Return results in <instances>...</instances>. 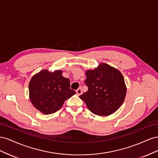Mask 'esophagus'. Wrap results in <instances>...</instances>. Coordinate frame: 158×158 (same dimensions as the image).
<instances>
[{"mask_svg": "<svg viewBox=\"0 0 158 158\" xmlns=\"http://www.w3.org/2000/svg\"><path fill=\"white\" fill-rule=\"evenodd\" d=\"M76 94H77L78 95H80L82 94V90L81 89V88H78L77 90H76Z\"/></svg>", "mask_w": 158, "mask_h": 158, "instance_id": "obj_1", "label": "esophagus"}]
</instances>
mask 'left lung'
Masks as SVG:
<instances>
[{
  "label": "left lung",
  "mask_w": 158,
  "mask_h": 158,
  "mask_svg": "<svg viewBox=\"0 0 158 158\" xmlns=\"http://www.w3.org/2000/svg\"><path fill=\"white\" fill-rule=\"evenodd\" d=\"M86 92L80 95L91 112L108 116L121 106L125 99L127 87L123 76L117 69L100 63L94 70L85 72Z\"/></svg>",
  "instance_id": "1"
}]
</instances>
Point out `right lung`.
Here are the masks:
<instances>
[{
  "label": "right lung",
  "mask_w": 158,
  "mask_h": 158,
  "mask_svg": "<svg viewBox=\"0 0 158 158\" xmlns=\"http://www.w3.org/2000/svg\"><path fill=\"white\" fill-rule=\"evenodd\" d=\"M62 70L51 73L43 70L35 74L29 83L30 99L32 104L42 113H54L63 106L66 99L76 92L70 88L69 78L62 75Z\"/></svg>",
  "instance_id": "right-lung-1"
}]
</instances>
